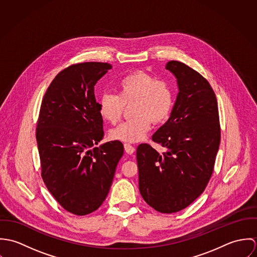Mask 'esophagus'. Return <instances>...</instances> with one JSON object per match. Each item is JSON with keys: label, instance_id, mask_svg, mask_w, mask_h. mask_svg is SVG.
Masks as SVG:
<instances>
[{"label": "esophagus", "instance_id": "1", "mask_svg": "<svg viewBox=\"0 0 257 257\" xmlns=\"http://www.w3.org/2000/svg\"><path fill=\"white\" fill-rule=\"evenodd\" d=\"M123 147H124V150H125V152H126L127 154H133V153L135 152V150H136L135 147H133V146L130 145V144H124Z\"/></svg>", "mask_w": 257, "mask_h": 257}]
</instances>
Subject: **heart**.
<instances>
[{"instance_id": "obj_1", "label": "heart", "mask_w": 257, "mask_h": 257, "mask_svg": "<svg viewBox=\"0 0 257 257\" xmlns=\"http://www.w3.org/2000/svg\"><path fill=\"white\" fill-rule=\"evenodd\" d=\"M117 96L104 94L100 100V112L111 124L117 123L124 106L132 105L135 116L110 132V138L122 143H138L144 140L151 121L159 123L169 114L172 94L169 86L145 72H135L123 77L116 86Z\"/></svg>"}]
</instances>
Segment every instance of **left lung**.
<instances>
[{
    "instance_id": "obj_1",
    "label": "left lung",
    "mask_w": 257,
    "mask_h": 257,
    "mask_svg": "<svg viewBox=\"0 0 257 257\" xmlns=\"http://www.w3.org/2000/svg\"><path fill=\"white\" fill-rule=\"evenodd\" d=\"M165 68L177 79L178 95L168 120L152 136L165 147L157 152L147 144L137 149L140 192L160 213H176L205 190L220 142L218 102L209 82L179 61Z\"/></svg>"
}]
</instances>
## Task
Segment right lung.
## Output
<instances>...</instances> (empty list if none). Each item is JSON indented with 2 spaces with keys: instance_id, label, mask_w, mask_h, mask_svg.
<instances>
[{
  "instance_id": "right-lung-1",
  "label": "right lung",
  "mask_w": 257,
  "mask_h": 257,
  "mask_svg": "<svg viewBox=\"0 0 257 257\" xmlns=\"http://www.w3.org/2000/svg\"><path fill=\"white\" fill-rule=\"evenodd\" d=\"M111 69L103 62L74 64L56 75L41 102L37 142L41 176L69 213L96 211L106 200L123 154L118 141L100 147L103 117L94 87Z\"/></svg>"
}]
</instances>
